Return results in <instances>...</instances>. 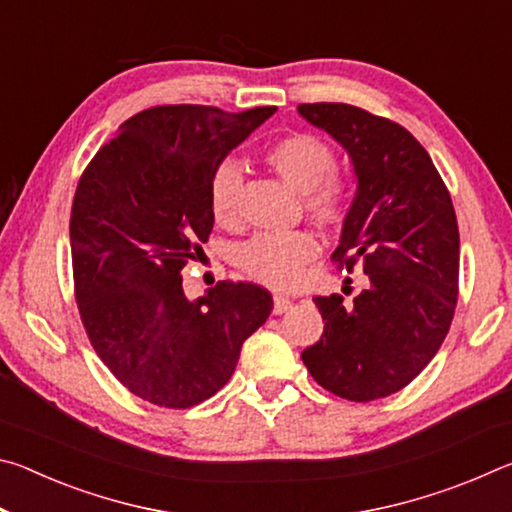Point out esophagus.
<instances>
[{"label":"esophagus","mask_w":512,"mask_h":512,"mask_svg":"<svg viewBox=\"0 0 512 512\" xmlns=\"http://www.w3.org/2000/svg\"><path fill=\"white\" fill-rule=\"evenodd\" d=\"M293 302L287 298V296H275L273 298V314L280 316V314H287V311L291 309Z\"/></svg>","instance_id":"34e87169"}]
</instances>
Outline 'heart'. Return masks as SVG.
<instances>
[{
	"label": "heart",
	"mask_w": 512,
	"mask_h": 512,
	"mask_svg": "<svg viewBox=\"0 0 512 512\" xmlns=\"http://www.w3.org/2000/svg\"><path fill=\"white\" fill-rule=\"evenodd\" d=\"M264 160L284 183L302 194L305 212L318 225L339 228L348 219L354 189L348 178L334 173L336 155L325 140L311 133L284 135L268 146ZM239 185L241 169L235 162H223L212 176L210 212L223 228H235L239 221ZM316 255V239L305 230L259 232L237 248L235 262L255 282L289 289L300 282L302 271Z\"/></svg>",
	"instance_id": "1"
}]
</instances>
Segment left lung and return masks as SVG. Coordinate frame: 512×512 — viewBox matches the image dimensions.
<instances>
[{
    "label": "left lung",
    "instance_id": "left-lung-1",
    "mask_svg": "<svg viewBox=\"0 0 512 512\" xmlns=\"http://www.w3.org/2000/svg\"><path fill=\"white\" fill-rule=\"evenodd\" d=\"M298 112L350 155L357 194L332 259L366 273L350 305L336 293L314 298L325 329L302 361L325 391L372 402L411 384L449 332L456 212L429 153L404 126L348 103H302Z\"/></svg>",
    "mask_w": 512,
    "mask_h": 512
}]
</instances>
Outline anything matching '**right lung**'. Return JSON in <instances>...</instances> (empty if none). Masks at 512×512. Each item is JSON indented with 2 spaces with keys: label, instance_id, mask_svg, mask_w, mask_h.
<instances>
[{
  "label": "right lung",
  "instance_id": "add662e5",
  "mask_svg": "<svg viewBox=\"0 0 512 512\" xmlns=\"http://www.w3.org/2000/svg\"><path fill=\"white\" fill-rule=\"evenodd\" d=\"M275 110H142L76 187L69 244L83 327L112 375L155 406L189 409L221 391L271 314V293L250 282L187 300L180 271L212 232L216 169Z\"/></svg>",
  "mask_w": 512,
  "mask_h": 512
}]
</instances>
